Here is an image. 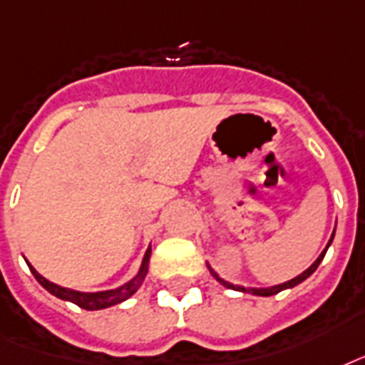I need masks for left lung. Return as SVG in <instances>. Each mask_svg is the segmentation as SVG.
<instances>
[{"label": "left lung", "mask_w": 365, "mask_h": 365, "mask_svg": "<svg viewBox=\"0 0 365 365\" xmlns=\"http://www.w3.org/2000/svg\"><path fill=\"white\" fill-rule=\"evenodd\" d=\"M333 236H335V230H333L331 238H329V242H327L326 250L322 251L320 257H318V259H316V261L312 262V264H310V267L307 268V270H304L303 274H299V276H295V278L289 279V282H284V284L272 285V287H250V289H245V287H242V285H234V284H230V282H227V279H222L221 276H219V274L215 272L213 268L209 267V264H207V268H209V272H211V276H213V278L217 279V282H219V284L225 285V287H228V289L242 291V293H251V295H259V297H270V295H276V293H279V291L289 289V287H295V285H299V284H301V282H304V279L309 278L310 274H314V270H316V268H318V264H320V262H322V259H324V257H326L327 247H329V245H331Z\"/></svg>", "instance_id": "1"}]
</instances>
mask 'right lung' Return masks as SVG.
Returning <instances> with one entry per match:
<instances>
[{
	"instance_id": "1",
	"label": "right lung",
	"mask_w": 365,
	"mask_h": 365,
	"mask_svg": "<svg viewBox=\"0 0 365 365\" xmlns=\"http://www.w3.org/2000/svg\"><path fill=\"white\" fill-rule=\"evenodd\" d=\"M150 253L152 247L148 245V250L144 253L143 262H140V268H138V272L133 276L127 284L120 285V287H115V289H106V291H95V293H86V291H76V289H68V287H62L58 284H53L47 278H43L41 274L36 270V268L28 262V267H30V272L34 274V278L38 279L39 284L43 285L45 289L49 291L51 295H55V297L62 299V301H68V303H74L78 304L80 309L86 310H103L108 309V307H114V304H120L123 301L131 297L133 293L143 285L144 278H146V274H148V264H150Z\"/></svg>"
}]
</instances>
